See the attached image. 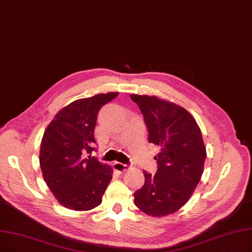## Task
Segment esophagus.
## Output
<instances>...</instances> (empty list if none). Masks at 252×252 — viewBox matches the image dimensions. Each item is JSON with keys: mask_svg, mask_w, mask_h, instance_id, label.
I'll list each match as a JSON object with an SVG mask.
<instances>
[{"mask_svg": "<svg viewBox=\"0 0 252 252\" xmlns=\"http://www.w3.org/2000/svg\"><path fill=\"white\" fill-rule=\"evenodd\" d=\"M128 165L125 164V163H122V162H115L114 163V169L116 170V172L118 173H123L125 172V170L128 169Z\"/></svg>", "mask_w": 252, "mask_h": 252, "instance_id": "1", "label": "esophagus"}]
</instances>
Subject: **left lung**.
Segmentation results:
<instances>
[{
    "mask_svg": "<svg viewBox=\"0 0 252 252\" xmlns=\"http://www.w3.org/2000/svg\"><path fill=\"white\" fill-rule=\"evenodd\" d=\"M144 116L149 143L157 145V173L144 170L145 184L134 192V204L148 215L173 214L193 193L207 157L202 132L187 110L155 96L130 95Z\"/></svg>",
    "mask_w": 252,
    "mask_h": 252,
    "instance_id": "1",
    "label": "left lung"
}]
</instances>
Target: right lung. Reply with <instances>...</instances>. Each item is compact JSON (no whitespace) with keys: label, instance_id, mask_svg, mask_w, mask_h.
<instances>
[{"label":"right lung","instance_id":"obj_1","mask_svg":"<svg viewBox=\"0 0 252 252\" xmlns=\"http://www.w3.org/2000/svg\"><path fill=\"white\" fill-rule=\"evenodd\" d=\"M119 93L75 100L55 116L40 147V167L46 185L62 206L87 211L99 206L113 168L91 156L98 112ZM88 157L87 158L86 156Z\"/></svg>","mask_w":252,"mask_h":252}]
</instances>
